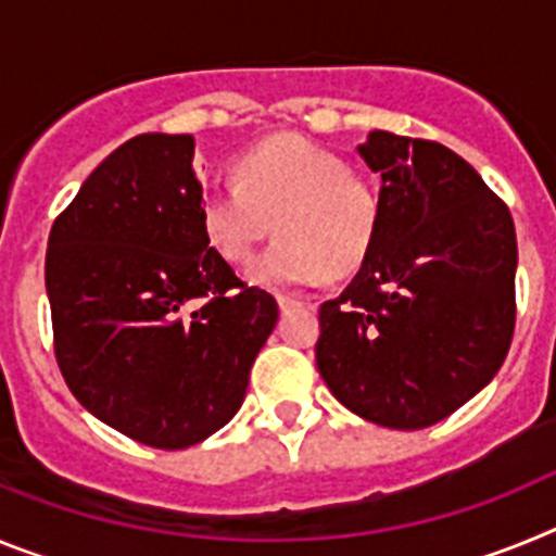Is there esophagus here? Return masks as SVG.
<instances>
[{
    "mask_svg": "<svg viewBox=\"0 0 556 556\" xmlns=\"http://www.w3.org/2000/svg\"><path fill=\"white\" fill-rule=\"evenodd\" d=\"M275 301H278L281 312H292V308H298V306H312V303L303 301V298H294V294H278Z\"/></svg>",
    "mask_w": 556,
    "mask_h": 556,
    "instance_id": "esophagus-1",
    "label": "esophagus"
}]
</instances>
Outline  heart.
I'll return each instance as SVG.
<instances>
[{
  "mask_svg": "<svg viewBox=\"0 0 556 556\" xmlns=\"http://www.w3.org/2000/svg\"><path fill=\"white\" fill-rule=\"evenodd\" d=\"M269 223L278 242L248 278L267 289L308 287L362 267L381 228V198L337 152L303 136H273L236 155L233 184L200 198V230L228 264L250 262Z\"/></svg>",
  "mask_w": 556,
  "mask_h": 556,
  "instance_id": "b5f03b06",
  "label": "heart"
}]
</instances>
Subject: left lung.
Here are the masks:
<instances>
[{"instance_id": "left-lung-1", "label": "left lung", "mask_w": 556, "mask_h": 556, "mask_svg": "<svg viewBox=\"0 0 556 556\" xmlns=\"http://www.w3.org/2000/svg\"><path fill=\"white\" fill-rule=\"evenodd\" d=\"M381 228L356 278L320 306L317 370L370 424H440L490 384L515 331L518 242L507 203L454 150L372 130Z\"/></svg>"}]
</instances>
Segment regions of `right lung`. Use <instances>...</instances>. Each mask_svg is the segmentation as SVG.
<instances>
[{
  "instance_id": "add662e5",
  "label": "right lung",
  "mask_w": 556,
  "mask_h": 556,
  "mask_svg": "<svg viewBox=\"0 0 556 556\" xmlns=\"http://www.w3.org/2000/svg\"><path fill=\"white\" fill-rule=\"evenodd\" d=\"M194 136L113 150L47 244L55 358L72 395L150 448L203 443L239 412L278 303L200 230Z\"/></svg>"
}]
</instances>
